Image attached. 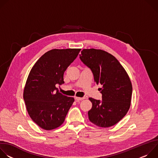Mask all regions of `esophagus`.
Segmentation results:
<instances>
[{
	"mask_svg": "<svg viewBox=\"0 0 158 158\" xmlns=\"http://www.w3.org/2000/svg\"><path fill=\"white\" fill-rule=\"evenodd\" d=\"M84 99V98H77V97H76L75 98V99L76 100V101H82V100H83Z\"/></svg>",
	"mask_w": 158,
	"mask_h": 158,
	"instance_id": "esophagus-1",
	"label": "esophagus"
}]
</instances>
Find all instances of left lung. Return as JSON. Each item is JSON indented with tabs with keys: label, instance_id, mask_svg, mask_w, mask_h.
<instances>
[{
	"label": "left lung",
	"instance_id": "left-lung-1",
	"mask_svg": "<svg viewBox=\"0 0 158 158\" xmlns=\"http://www.w3.org/2000/svg\"><path fill=\"white\" fill-rule=\"evenodd\" d=\"M80 59L91 70L95 83L101 84L102 101L89 98L93 106L89 119L95 125L109 127L117 124L130 107L132 87L124 67L110 54L100 49H83Z\"/></svg>",
	"mask_w": 158,
	"mask_h": 158
}]
</instances>
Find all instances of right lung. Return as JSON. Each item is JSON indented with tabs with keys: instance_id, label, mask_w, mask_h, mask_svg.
Segmentation results:
<instances>
[{
	"instance_id": "obj_1",
	"label": "right lung",
	"mask_w": 158,
	"mask_h": 158,
	"mask_svg": "<svg viewBox=\"0 0 158 158\" xmlns=\"http://www.w3.org/2000/svg\"><path fill=\"white\" fill-rule=\"evenodd\" d=\"M81 49H52L35 62L29 74L24 100L31 118L45 130L59 127L74 101L60 93L56 85L64 83V73Z\"/></svg>"
}]
</instances>
